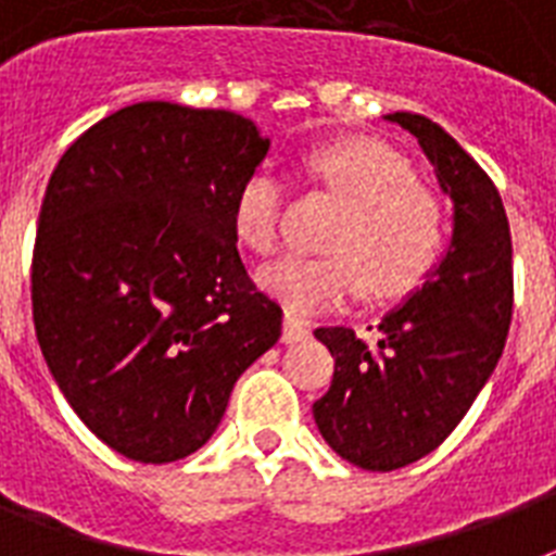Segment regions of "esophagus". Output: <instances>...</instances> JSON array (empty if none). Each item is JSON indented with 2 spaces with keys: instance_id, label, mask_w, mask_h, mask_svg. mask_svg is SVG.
<instances>
[{
  "instance_id": "1",
  "label": "esophagus",
  "mask_w": 556,
  "mask_h": 556,
  "mask_svg": "<svg viewBox=\"0 0 556 556\" xmlns=\"http://www.w3.org/2000/svg\"><path fill=\"white\" fill-rule=\"evenodd\" d=\"M308 334H312V329L303 320L288 314L286 323H282V343H303V340H308Z\"/></svg>"
}]
</instances>
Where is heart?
Masks as SVG:
<instances>
[{
    "instance_id": "heart-1",
    "label": "heart",
    "mask_w": 556,
    "mask_h": 556,
    "mask_svg": "<svg viewBox=\"0 0 556 556\" xmlns=\"http://www.w3.org/2000/svg\"><path fill=\"white\" fill-rule=\"evenodd\" d=\"M323 187L346 201L323 236L329 253H291L260 270V286L288 314L346 303L364 286L375 303L409 294L435 268L444 248L439 201L415 185L413 167L378 141H340L308 155ZM288 178L253 169L233 199V233L242 248L268 256L282 242Z\"/></svg>"
}]
</instances>
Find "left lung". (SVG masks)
<instances>
[{
    "mask_svg": "<svg viewBox=\"0 0 556 556\" xmlns=\"http://www.w3.org/2000/svg\"><path fill=\"white\" fill-rule=\"evenodd\" d=\"M453 201V239L427 282L378 323L369 346L346 326L317 329L334 357L314 421L364 470H397L432 453L500 364L514 314L510 227L500 190L430 117L395 112Z\"/></svg>",
    "mask_w": 556,
    "mask_h": 556,
    "instance_id": "obj_1",
    "label": "left lung"
}]
</instances>
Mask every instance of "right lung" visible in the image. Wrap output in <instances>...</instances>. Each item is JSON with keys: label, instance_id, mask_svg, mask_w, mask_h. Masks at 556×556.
I'll use <instances>...</instances> for the list:
<instances>
[{"label": "right lung", "instance_id": "obj_1", "mask_svg": "<svg viewBox=\"0 0 556 556\" xmlns=\"http://www.w3.org/2000/svg\"><path fill=\"white\" fill-rule=\"evenodd\" d=\"M268 147L236 112L147 100L51 173L30 262L39 349L80 421L132 462L195 453L282 334L230 218Z\"/></svg>", "mask_w": 556, "mask_h": 556}]
</instances>
